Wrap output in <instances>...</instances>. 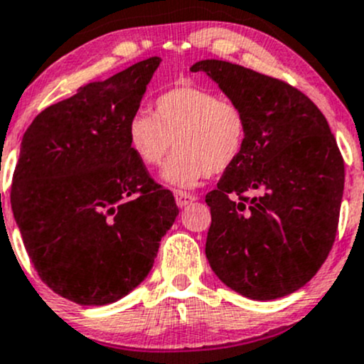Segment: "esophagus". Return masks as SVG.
I'll list each match as a JSON object with an SVG mask.
<instances>
[{
	"label": "esophagus",
	"instance_id": "obj_1",
	"mask_svg": "<svg viewBox=\"0 0 364 364\" xmlns=\"http://www.w3.org/2000/svg\"><path fill=\"white\" fill-rule=\"evenodd\" d=\"M174 198H176V205L178 207H186L188 203L197 200V197H195V195L186 193V191H176Z\"/></svg>",
	"mask_w": 364,
	"mask_h": 364
}]
</instances>
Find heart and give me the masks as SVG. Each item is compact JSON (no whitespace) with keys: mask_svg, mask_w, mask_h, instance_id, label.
<instances>
[{"mask_svg":"<svg viewBox=\"0 0 364 364\" xmlns=\"http://www.w3.org/2000/svg\"><path fill=\"white\" fill-rule=\"evenodd\" d=\"M131 151L149 167L166 161L162 181L193 188L209 174H221L240 161L249 141V117L238 103L197 86H176L155 98L154 114L139 109L129 117Z\"/></svg>","mask_w":364,"mask_h":364,"instance_id":"heart-1","label":"heart"}]
</instances>
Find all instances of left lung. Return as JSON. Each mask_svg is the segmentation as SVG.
I'll list each match as a JSON object with an SVG mask.
<instances>
[{
    "mask_svg": "<svg viewBox=\"0 0 364 364\" xmlns=\"http://www.w3.org/2000/svg\"><path fill=\"white\" fill-rule=\"evenodd\" d=\"M205 72L249 117L240 161L205 195V255L215 277L254 301L304 287L335 242L344 193V159L319 109L279 79L223 60Z\"/></svg>",
    "mask_w": 364,
    "mask_h": 364,
    "instance_id": "obj_1",
    "label": "left lung"
}]
</instances>
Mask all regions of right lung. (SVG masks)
Here are the masks:
<instances>
[{
    "label": "right lung",
    "mask_w": 364,
    "mask_h": 364,
    "mask_svg": "<svg viewBox=\"0 0 364 364\" xmlns=\"http://www.w3.org/2000/svg\"><path fill=\"white\" fill-rule=\"evenodd\" d=\"M161 58L79 87L27 127L11 210L39 278L81 306H105L146 278L179 214L127 145Z\"/></svg>",
    "instance_id": "add662e5"
}]
</instances>
